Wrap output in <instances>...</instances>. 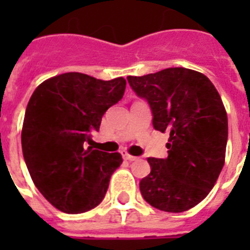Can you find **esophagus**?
<instances>
[{"instance_id":"34e87169","label":"esophagus","mask_w":250,"mask_h":250,"mask_svg":"<svg viewBox=\"0 0 250 250\" xmlns=\"http://www.w3.org/2000/svg\"><path fill=\"white\" fill-rule=\"evenodd\" d=\"M123 158H125V161H129V162H132V161L137 160V157L131 156V154H128V153H123Z\"/></svg>"}]
</instances>
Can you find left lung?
<instances>
[{
	"mask_svg": "<svg viewBox=\"0 0 250 250\" xmlns=\"http://www.w3.org/2000/svg\"><path fill=\"white\" fill-rule=\"evenodd\" d=\"M127 80L148 101L153 127L170 132L167 158H148L141 194L158 210L186 211L209 194L225 165L229 122L221 96L204 74L184 67Z\"/></svg>",
	"mask_w": 250,
	"mask_h": 250,
	"instance_id": "obj_1",
	"label": "left lung"
}]
</instances>
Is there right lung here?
<instances>
[{
  "mask_svg": "<svg viewBox=\"0 0 250 250\" xmlns=\"http://www.w3.org/2000/svg\"><path fill=\"white\" fill-rule=\"evenodd\" d=\"M125 80L66 72L37 86L25 109L21 149L36 188L61 211L85 213L104 200L119 153L85 148L102 115L121 101Z\"/></svg>",
  "mask_w": 250,
  "mask_h": 250,
  "instance_id": "1",
  "label": "right lung"
}]
</instances>
